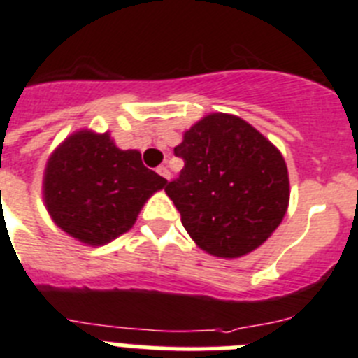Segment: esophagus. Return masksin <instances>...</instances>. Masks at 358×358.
Masks as SVG:
<instances>
[{
  "label": "esophagus",
  "mask_w": 358,
  "mask_h": 358,
  "mask_svg": "<svg viewBox=\"0 0 358 358\" xmlns=\"http://www.w3.org/2000/svg\"><path fill=\"white\" fill-rule=\"evenodd\" d=\"M157 173H159L161 177H163V179H169L170 177V172H169V169H166V166H164V164H161V166H157V170H156Z\"/></svg>",
  "instance_id": "esophagus-1"
}]
</instances>
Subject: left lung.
<instances>
[{
    "label": "left lung",
    "mask_w": 358,
    "mask_h": 358,
    "mask_svg": "<svg viewBox=\"0 0 358 358\" xmlns=\"http://www.w3.org/2000/svg\"><path fill=\"white\" fill-rule=\"evenodd\" d=\"M173 154L185 169L164 192L202 251L238 258L260 248L281 224L290 195L285 159L245 120L204 116Z\"/></svg>",
    "instance_id": "obj_1"
}]
</instances>
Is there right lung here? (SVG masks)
Here are the masks:
<instances>
[{"label":"right lung","instance_id":"right-lung-1","mask_svg":"<svg viewBox=\"0 0 358 358\" xmlns=\"http://www.w3.org/2000/svg\"><path fill=\"white\" fill-rule=\"evenodd\" d=\"M166 179L141 163L138 150H122L109 132L78 131L50 156L43 197L53 222L87 245H103L134 226L152 194Z\"/></svg>","mask_w":358,"mask_h":358}]
</instances>
